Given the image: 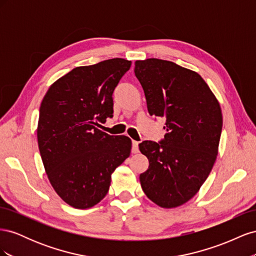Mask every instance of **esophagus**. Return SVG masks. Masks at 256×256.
Instances as JSON below:
<instances>
[{
	"label": "esophagus",
	"mask_w": 256,
	"mask_h": 256,
	"mask_svg": "<svg viewBox=\"0 0 256 256\" xmlns=\"http://www.w3.org/2000/svg\"><path fill=\"white\" fill-rule=\"evenodd\" d=\"M132 152H138V142L132 140V148H131Z\"/></svg>",
	"instance_id": "esophagus-1"
}]
</instances>
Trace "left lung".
Returning a JSON list of instances; mask_svg holds the SVG:
<instances>
[{"instance_id":"left-lung-1","label":"left lung","mask_w":256,"mask_h":256,"mask_svg":"<svg viewBox=\"0 0 256 256\" xmlns=\"http://www.w3.org/2000/svg\"><path fill=\"white\" fill-rule=\"evenodd\" d=\"M134 74L152 116L164 118L166 134L159 142L143 141L150 166L140 175L154 203L180 206L196 196L210 173L222 131L221 108L202 76L173 62L136 60Z\"/></svg>"}]
</instances>
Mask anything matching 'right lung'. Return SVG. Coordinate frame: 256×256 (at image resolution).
Masks as SVG:
<instances>
[{
    "label": "right lung",
    "instance_id": "obj_1",
    "mask_svg": "<svg viewBox=\"0 0 256 256\" xmlns=\"http://www.w3.org/2000/svg\"><path fill=\"white\" fill-rule=\"evenodd\" d=\"M131 66L111 58L76 67L44 95L37 140L42 164L58 194L74 208L99 203L111 175L131 152V140L98 129L113 116V92Z\"/></svg>",
    "mask_w": 256,
    "mask_h": 256
}]
</instances>
